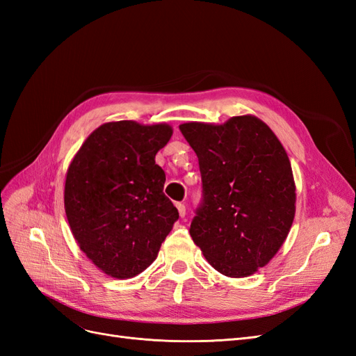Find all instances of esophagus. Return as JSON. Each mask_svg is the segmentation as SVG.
I'll return each instance as SVG.
<instances>
[{"instance_id":"esophagus-1","label":"esophagus","mask_w":356,"mask_h":356,"mask_svg":"<svg viewBox=\"0 0 356 356\" xmlns=\"http://www.w3.org/2000/svg\"><path fill=\"white\" fill-rule=\"evenodd\" d=\"M177 209H178L179 217L184 218V217H186V207H184V204H182V203H177Z\"/></svg>"}]
</instances>
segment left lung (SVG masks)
Masks as SVG:
<instances>
[{"mask_svg": "<svg viewBox=\"0 0 356 356\" xmlns=\"http://www.w3.org/2000/svg\"><path fill=\"white\" fill-rule=\"evenodd\" d=\"M199 159L202 200L190 234L220 273L250 276L272 260L296 213V186L282 144L260 118L179 126Z\"/></svg>", "mask_w": 356, "mask_h": 356, "instance_id": "obj_1", "label": "left lung"}]
</instances>
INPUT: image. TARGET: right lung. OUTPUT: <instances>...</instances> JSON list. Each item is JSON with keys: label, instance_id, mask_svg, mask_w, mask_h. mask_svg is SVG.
<instances>
[{"label": "right lung", "instance_id": "add662e5", "mask_svg": "<svg viewBox=\"0 0 356 356\" xmlns=\"http://www.w3.org/2000/svg\"><path fill=\"white\" fill-rule=\"evenodd\" d=\"M168 124L105 123L86 139L68 168L65 212L81 251L102 272L134 277L152 264L179 218L163 193L156 154Z\"/></svg>", "mask_w": 356, "mask_h": 356}]
</instances>
